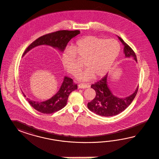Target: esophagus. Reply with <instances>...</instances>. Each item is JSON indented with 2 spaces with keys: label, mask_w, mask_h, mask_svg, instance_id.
<instances>
[{
  "label": "esophagus",
  "mask_w": 159,
  "mask_h": 159,
  "mask_svg": "<svg viewBox=\"0 0 159 159\" xmlns=\"http://www.w3.org/2000/svg\"><path fill=\"white\" fill-rule=\"evenodd\" d=\"M79 88L80 89H85V88H89L90 87V85L88 83H80L78 85Z\"/></svg>",
  "instance_id": "esophagus-1"
}]
</instances>
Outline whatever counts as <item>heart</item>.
Returning a JSON list of instances; mask_svg holds the SVG:
<instances>
[{"label": "heart", "mask_w": 159, "mask_h": 159, "mask_svg": "<svg viewBox=\"0 0 159 159\" xmlns=\"http://www.w3.org/2000/svg\"><path fill=\"white\" fill-rule=\"evenodd\" d=\"M71 49H66L63 53L61 60L63 67L67 72L77 76L84 67L82 62H85L88 70L80 77L89 79L106 75L118 57L120 47L114 39L90 35L77 40Z\"/></svg>", "instance_id": "b5f03b06"}]
</instances>
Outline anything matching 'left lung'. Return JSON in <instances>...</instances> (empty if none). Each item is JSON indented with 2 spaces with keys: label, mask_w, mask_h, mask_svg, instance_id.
I'll use <instances>...</instances> for the list:
<instances>
[{
  "label": "left lung",
  "mask_w": 159,
  "mask_h": 159,
  "mask_svg": "<svg viewBox=\"0 0 159 159\" xmlns=\"http://www.w3.org/2000/svg\"><path fill=\"white\" fill-rule=\"evenodd\" d=\"M118 37L124 46V52L125 57H132L137 62L136 56L133 49L122 39L120 37ZM107 76V74L100 80L92 84L91 87L95 90L96 95L92 101L87 104V107L90 111L102 116H116L124 111L135 98L138 90V87L135 92L129 96L118 98L113 95L108 86Z\"/></svg>",
  "instance_id": "obj_1"
}]
</instances>
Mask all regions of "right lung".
Listing matches in <instances>:
<instances>
[{
    "instance_id": "right-lung-1",
    "label": "right lung",
    "mask_w": 159,
    "mask_h": 159,
    "mask_svg": "<svg viewBox=\"0 0 159 159\" xmlns=\"http://www.w3.org/2000/svg\"><path fill=\"white\" fill-rule=\"evenodd\" d=\"M80 33L79 30H61L45 34L31 43L25 49L23 55L32 48L41 45H49L62 52L66 47L69 41ZM77 84H75L71 78L65 76L59 91L50 99L43 102L33 101L29 98L26 99L31 106L37 111L43 114H52L62 109L66 105L70 93L77 90ZM23 94L24 97H26L23 93Z\"/></svg>"
}]
</instances>
